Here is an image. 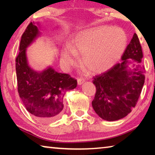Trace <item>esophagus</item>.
<instances>
[{
	"mask_svg": "<svg viewBox=\"0 0 155 155\" xmlns=\"http://www.w3.org/2000/svg\"><path fill=\"white\" fill-rule=\"evenodd\" d=\"M84 82H85V78H78V79H77L78 85H81V84H83Z\"/></svg>",
	"mask_w": 155,
	"mask_h": 155,
	"instance_id": "obj_1",
	"label": "esophagus"
}]
</instances>
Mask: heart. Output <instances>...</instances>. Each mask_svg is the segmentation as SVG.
<instances>
[{
    "label": "heart",
    "mask_w": 155,
    "mask_h": 155,
    "mask_svg": "<svg viewBox=\"0 0 155 155\" xmlns=\"http://www.w3.org/2000/svg\"><path fill=\"white\" fill-rule=\"evenodd\" d=\"M127 44V35L121 28H92L77 34L72 46H65L61 52V62L66 66L73 64L77 52L83 54L81 63L85 69L92 73H101L118 61Z\"/></svg>",
    "instance_id": "b5f03b06"
}]
</instances>
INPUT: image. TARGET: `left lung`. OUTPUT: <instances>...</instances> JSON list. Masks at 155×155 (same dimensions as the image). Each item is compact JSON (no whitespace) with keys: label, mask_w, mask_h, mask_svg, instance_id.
<instances>
[{"label":"left lung","mask_w":155,"mask_h":155,"mask_svg":"<svg viewBox=\"0 0 155 155\" xmlns=\"http://www.w3.org/2000/svg\"><path fill=\"white\" fill-rule=\"evenodd\" d=\"M142 58L140 41L135 33L122 54L123 61L93 77L96 92L91 104L101 118L107 121L120 120L135 107L145 81V68L141 64ZM128 58L136 63L133 70L127 68Z\"/></svg>","instance_id":"obj_1"}]
</instances>
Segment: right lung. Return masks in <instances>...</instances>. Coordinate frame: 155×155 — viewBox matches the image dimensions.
<instances>
[{
  "label": "right lung",
  "mask_w": 155,
  "mask_h": 155,
  "mask_svg": "<svg viewBox=\"0 0 155 155\" xmlns=\"http://www.w3.org/2000/svg\"><path fill=\"white\" fill-rule=\"evenodd\" d=\"M38 34V27L31 22L21 38L20 52L15 58L18 91L31 114L39 121L50 122L61 115L65 92L77 87V81L51 68L39 73L28 66L26 48Z\"/></svg>",
  "instance_id": "1"
}]
</instances>
